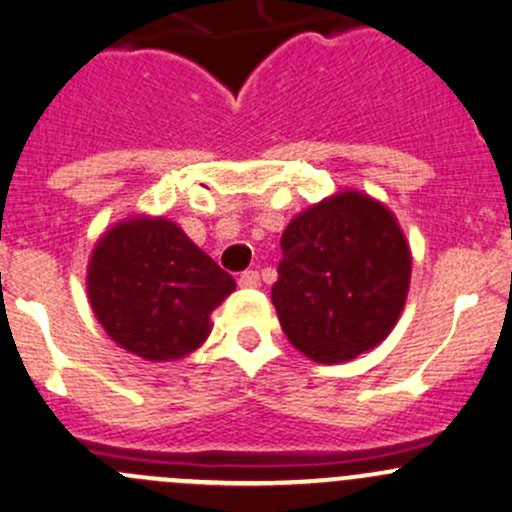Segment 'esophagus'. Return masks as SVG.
<instances>
[{"label":"esophagus","mask_w":512,"mask_h":512,"mask_svg":"<svg viewBox=\"0 0 512 512\" xmlns=\"http://www.w3.org/2000/svg\"><path fill=\"white\" fill-rule=\"evenodd\" d=\"M238 284H240V287H245V289L260 287V274H257L255 270H245L238 277Z\"/></svg>","instance_id":"1"}]
</instances>
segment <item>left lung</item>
Here are the masks:
<instances>
[{
    "label": "left lung",
    "instance_id": "1",
    "mask_svg": "<svg viewBox=\"0 0 512 512\" xmlns=\"http://www.w3.org/2000/svg\"><path fill=\"white\" fill-rule=\"evenodd\" d=\"M277 272L272 304L289 343L316 363H346L395 328L412 255L390 208L341 191L287 225Z\"/></svg>",
    "mask_w": 512,
    "mask_h": 512
}]
</instances>
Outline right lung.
I'll use <instances>...</instances> for the list:
<instances>
[{"mask_svg":"<svg viewBox=\"0 0 512 512\" xmlns=\"http://www.w3.org/2000/svg\"><path fill=\"white\" fill-rule=\"evenodd\" d=\"M235 279L166 218L112 225L88 265V297L107 336L144 360H179L211 333Z\"/></svg>","mask_w":512,"mask_h":512,"instance_id":"1","label":"right lung"}]
</instances>
